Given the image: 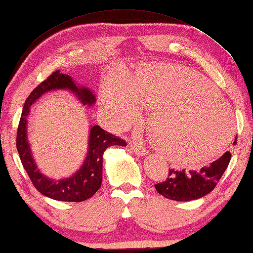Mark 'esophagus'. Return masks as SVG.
<instances>
[{"mask_svg":"<svg viewBox=\"0 0 253 253\" xmlns=\"http://www.w3.org/2000/svg\"><path fill=\"white\" fill-rule=\"evenodd\" d=\"M130 149L134 151L135 154L139 155V156H144L146 154V149L142 146H140L139 144H137L136 141L130 142Z\"/></svg>","mask_w":253,"mask_h":253,"instance_id":"obj_1","label":"esophagus"}]
</instances>
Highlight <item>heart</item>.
<instances>
[{"instance_id": "obj_1", "label": "heart", "mask_w": 253, "mask_h": 253, "mask_svg": "<svg viewBox=\"0 0 253 253\" xmlns=\"http://www.w3.org/2000/svg\"><path fill=\"white\" fill-rule=\"evenodd\" d=\"M153 109L149 127L173 162L198 164L217 155L231 136V117L217 89L200 73L155 64L130 79L119 73L103 85L100 109L107 122L125 128Z\"/></svg>"}]
</instances>
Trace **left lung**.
Masks as SVG:
<instances>
[{
    "label": "left lung",
    "mask_w": 253,
    "mask_h": 253,
    "mask_svg": "<svg viewBox=\"0 0 253 253\" xmlns=\"http://www.w3.org/2000/svg\"><path fill=\"white\" fill-rule=\"evenodd\" d=\"M236 140L233 144H236ZM230 159V151H226L217 160L199 170L169 169L166 180L156 183L155 188L159 195L170 200L190 201L199 199L214 189L228 168Z\"/></svg>",
    "instance_id": "1"
}]
</instances>
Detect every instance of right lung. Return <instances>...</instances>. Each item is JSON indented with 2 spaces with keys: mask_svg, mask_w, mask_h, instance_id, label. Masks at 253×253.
<instances>
[{
  "mask_svg": "<svg viewBox=\"0 0 253 253\" xmlns=\"http://www.w3.org/2000/svg\"><path fill=\"white\" fill-rule=\"evenodd\" d=\"M67 88L77 95L84 105H91L95 102V96L88 88L77 87L70 76L61 74L59 71L52 73L46 80L39 84L26 98L24 108L21 115L16 134V148L20 155L23 167L29 174L32 183L41 194L59 201L81 203L89 199L102 186L103 180V154L111 146H126V141L104 130L99 126L90 128L88 154L81 169L74 176L55 181L43 176L32 158L29 141L26 137L27 115L30 107L41 95L53 89Z\"/></svg>",
  "mask_w": 253,
  "mask_h": 253,
  "instance_id": "1",
  "label": "right lung"
}]
</instances>
